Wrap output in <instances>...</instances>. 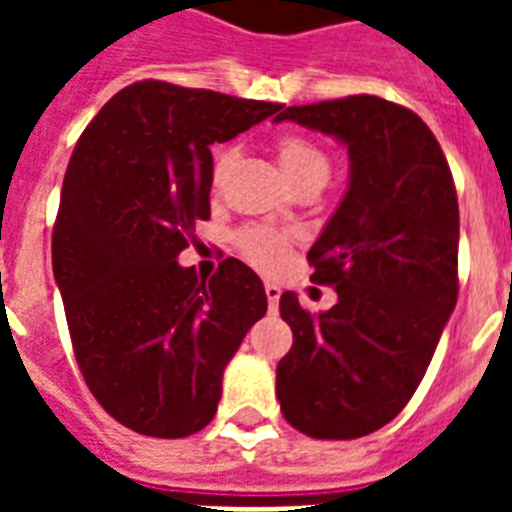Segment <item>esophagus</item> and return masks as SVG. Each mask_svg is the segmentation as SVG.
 <instances>
[{
    "instance_id": "1",
    "label": "esophagus",
    "mask_w": 512,
    "mask_h": 512,
    "mask_svg": "<svg viewBox=\"0 0 512 512\" xmlns=\"http://www.w3.org/2000/svg\"><path fill=\"white\" fill-rule=\"evenodd\" d=\"M265 297H268L271 311H276V308H279V300H281V287H276L273 281H265Z\"/></svg>"
}]
</instances>
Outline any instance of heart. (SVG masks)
<instances>
[{"mask_svg": "<svg viewBox=\"0 0 512 512\" xmlns=\"http://www.w3.org/2000/svg\"><path fill=\"white\" fill-rule=\"evenodd\" d=\"M276 156H279L281 170L297 188L308 183H327L329 177V156L319 143H313L305 135L297 132H284L273 140ZM233 164V151H220L212 164V183H220ZM292 247V236L276 228H265V225H247L239 231V249L260 268H279L289 255Z\"/></svg>", "mask_w": 512, "mask_h": 512, "instance_id": "1", "label": "heart"}]
</instances>
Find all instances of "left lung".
<instances>
[{"mask_svg":"<svg viewBox=\"0 0 512 512\" xmlns=\"http://www.w3.org/2000/svg\"><path fill=\"white\" fill-rule=\"evenodd\" d=\"M284 119L345 143L350 183L308 252L311 281L335 287L337 303L313 316L281 295L295 342L276 396L292 428L348 441L409 404L457 305V191L436 135L398 103L348 95L289 106Z\"/></svg>","mask_w":512,"mask_h":512,"instance_id":"8db88e82","label":"left lung"}]
</instances>
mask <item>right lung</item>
<instances>
[{"mask_svg":"<svg viewBox=\"0 0 512 512\" xmlns=\"http://www.w3.org/2000/svg\"><path fill=\"white\" fill-rule=\"evenodd\" d=\"M279 108L146 79L116 92L76 140L52 273L84 382L124 428L185 438L209 425L225 364L268 311L241 260L199 281L177 255L209 220V146Z\"/></svg>","mask_w":512,"mask_h":512,"instance_id":"add662e5","label":"right lung"}]
</instances>
